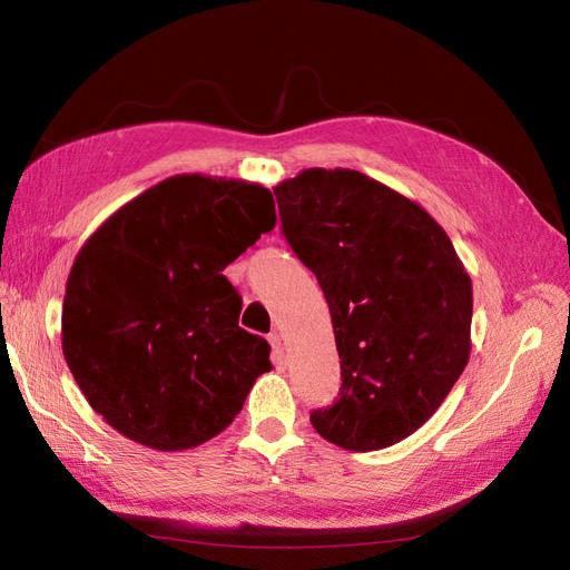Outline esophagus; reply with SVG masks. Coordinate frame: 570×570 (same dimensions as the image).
Instances as JSON below:
<instances>
[{
  "instance_id": "1",
  "label": "esophagus",
  "mask_w": 570,
  "mask_h": 570,
  "mask_svg": "<svg viewBox=\"0 0 570 570\" xmlns=\"http://www.w3.org/2000/svg\"><path fill=\"white\" fill-rule=\"evenodd\" d=\"M268 342H271V347H273V361H275V364H283V356H285L283 335H281L278 331H273V333L268 335Z\"/></svg>"
}]
</instances>
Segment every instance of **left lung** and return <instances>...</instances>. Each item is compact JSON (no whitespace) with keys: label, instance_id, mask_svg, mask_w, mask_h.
I'll list each match as a JSON object with an SVG mask.
<instances>
[{"label":"left lung","instance_id":"8db88e82","mask_svg":"<svg viewBox=\"0 0 570 570\" xmlns=\"http://www.w3.org/2000/svg\"><path fill=\"white\" fill-rule=\"evenodd\" d=\"M273 193L340 354V396L312 425L342 450H385L433 416L469 364V273L421 204L358 170L306 168Z\"/></svg>","mask_w":570,"mask_h":570}]
</instances>
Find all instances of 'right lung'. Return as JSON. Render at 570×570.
Listing matches in <instances>:
<instances>
[{
	"mask_svg": "<svg viewBox=\"0 0 570 570\" xmlns=\"http://www.w3.org/2000/svg\"><path fill=\"white\" fill-rule=\"evenodd\" d=\"M273 226L271 189L183 174L120 206L80 247L61 350L120 435L183 452L243 411L271 347L237 325L243 299L223 271Z\"/></svg>",
	"mask_w": 570,
	"mask_h": 570,
	"instance_id": "obj_1",
	"label": "right lung"
}]
</instances>
